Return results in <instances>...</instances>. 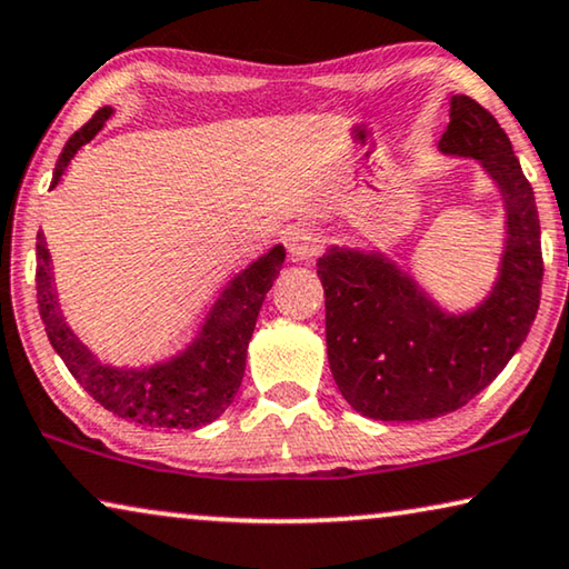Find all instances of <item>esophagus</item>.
I'll use <instances>...</instances> for the list:
<instances>
[{"mask_svg": "<svg viewBox=\"0 0 569 569\" xmlns=\"http://www.w3.org/2000/svg\"><path fill=\"white\" fill-rule=\"evenodd\" d=\"M326 246L323 228L316 223H298L287 233V249L295 261H308L320 257Z\"/></svg>", "mask_w": 569, "mask_h": 569, "instance_id": "1", "label": "esophagus"}]
</instances>
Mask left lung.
<instances>
[{
  "label": "left lung",
  "instance_id": "1",
  "mask_svg": "<svg viewBox=\"0 0 569 569\" xmlns=\"http://www.w3.org/2000/svg\"><path fill=\"white\" fill-rule=\"evenodd\" d=\"M439 148L480 159L506 197L508 249L488 302L449 318L382 257L331 249L318 259L333 380L351 408L377 421H426L462 408L503 372L539 310V212L506 130L457 94Z\"/></svg>",
  "mask_w": 569,
  "mask_h": 569
}]
</instances>
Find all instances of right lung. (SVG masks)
Returning a JSON list of instances; mask_svg holds the SVG:
<instances>
[{"label":"right lung","mask_w":569,"mask_h":569,"mask_svg":"<svg viewBox=\"0 0 569 569\" xmlns=\"http://www.w3.org/2000/svg\"><path fill=\"white\" fill-rule=\"evenodd\" d=\"M112 114V107H100L94 118L69 138L56 161L53 182H61L63 169L84 143L92 141L97 130ZM38 310L46 323L48 341L63 365L84 390L102 408L120 418L153 428H197L223 413L233 402L243 380L246 349H249L253 326L264 295L271 290L284 261V249L274 246L267 257L253 261L230 282L218 302L212 305L200 336L194 343L169 365L153 369H112L97 361L77 336L63 323L53 287L51 253L46 238L38 233Z\"/></svg>","instance_id":"add662e5"}]
</instances>
